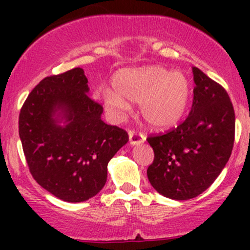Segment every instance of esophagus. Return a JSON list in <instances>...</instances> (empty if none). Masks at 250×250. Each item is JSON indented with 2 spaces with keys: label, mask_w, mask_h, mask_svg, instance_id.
Returning <instances> with one entry per match:
<instances>
[{
  "label": "esophagus",
  "mask_w": 250,
  "mask_h": 250,
  "mask_svg": "<svg viewBox=\"0 0 250 250\" xmlns=\"http://www.w3.org/2000/svg\"><path fill=\"white\" fill-rule=\"evenodd\" d=\"M145 135L143 133L137 132V130H129V143L132 145H139V144L145 141Z\"/></svg>",
  "instance_id": "34e87169"
}]
</instances>
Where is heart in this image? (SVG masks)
<instances>
[{"label": "heart", "instance_id": "b5f03b06", "mask_svg": "<svg viewBox=\"0 0 250 250\" xmlns=\"http://www.w3.org/2000/svg\"><path fill=\"white\" fill-rule=\"evenodd\" d=\"M115 90H103L110 112L121 117L130 105L140 103V115L151 127L168 128L175 125L188 106L191 87L180 71L170 72L163 66L123 69L112 78Z\"/></svg>", "mask_w": 250, "mask_h": 250}]
</instances>
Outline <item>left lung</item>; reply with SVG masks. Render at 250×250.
I'll use <instances>...</instances> for the list:
<instances>
[{"instance_id": "left-lung-1", "label": "left lung", "mask_w": 250, "mask_h": 250, "mask_svg": "<svg viewBox=\"0 0 250 250\" xmlns=\"http://www.w3.org/2000/svg\"><path fill=\"white\" fill-rule=\"evenodd\" d=\"M193 100L178 127L147 137L155 158L147 178L158 193L185 201L214 183L230 158L234 141V110L225 88L192 67Z\"/></svg>"}]
</instances>
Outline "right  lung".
I'll return each instance as SVG.
<instances>
[{
  "label": "right lung",
  "instance_id": "1",
  "mask_svg": "<svg viewBox=\"0 0 250 250\" xmlns=\"http://www.w3.org/2000/svg\"><path fill=\"white\" fill-rule=\"evenodd\" d=\"M88 90L81 67L52 75L31 90L19 113V137L32 178L66 202L97 195L106 183L107 163L129 139L125 129L102 121L103 106ZM62 119L65 126L57 125Z\"/></svg>",
  "mask_w": 250,
  "mask_h": 250
}]
</instances>
